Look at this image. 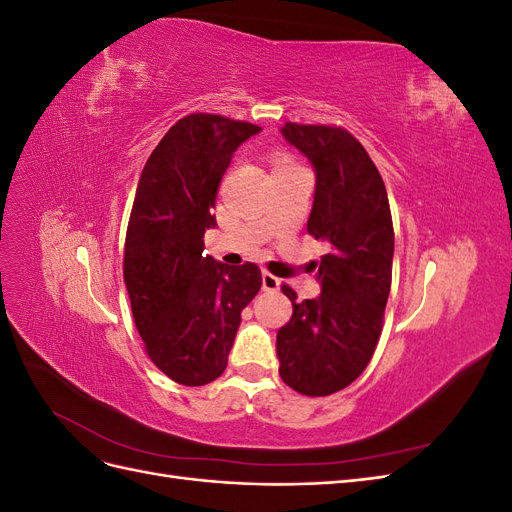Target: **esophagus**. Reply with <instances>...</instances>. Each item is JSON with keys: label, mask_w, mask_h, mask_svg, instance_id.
<instances>
[{"label": "esophagus", "mask_w": 512, "mask_h": 512, "mask_svg": "<svg viewBox=\"0 0 512 512\" xmlns=\"http://www.w3.org/2000/svg\"><path fill=\"white\" fill-rule=\"evenodd\" d=\"M280 288V280L269 271H262V290H277Z\"/></svg>", "instance_id": "obj_1"}]
</instances>
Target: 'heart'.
Here are the masks:
<instances>
[{
	"label": "heart",
	"mask_w": 512,
	"mask_h": 512,
	"mask_svg": "<svg viewBox=\"0 0 512 512\" xmlns=\"http://www.w3.org/2000/svg\"><path fill=\"white\" fill-rule=\"evenodd\" d=\"M271 164H273V170L297 166V162H294V158L290 156L288 151H284V149H275V151L271 153Z\"/></svg>",
	"instance_id": "1"
}]
</instances>
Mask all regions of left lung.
Returning <instances> with one entry per match:
<instances>
[{
  "label": "left lung",
  "mask_w": 512,
  "mask_h": 512,
  "mask_svg": "<svg viewBox=\"0 0 512 512\" xmlns=\"http://www.w3.org/2000/svg\"><path fill=\"white\" fill-rule=\"evenodd\" d=\"M282 134L316 168L307 232L331 252L318 262V299L297 303V292L282 284L292 318L277 331V359L290 389L327 397L359 378L378 346L393 277V218L376 164L346 128L288 121Z\"/></svg>",
  "instance_id": "left-lung-1"
}]
</instances>
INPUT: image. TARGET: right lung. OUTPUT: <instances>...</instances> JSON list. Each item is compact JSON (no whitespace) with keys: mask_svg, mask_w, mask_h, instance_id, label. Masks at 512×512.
I'll list each match as a JSON object with an SVG mask.
<instances>
[{"mask_svg":"<svg viewBox=\"0 0 512 512\" xmlns=\"http://www.w3.org/2000/svg\"><path fill=\"white\" fill-rule=\"evenodd\" d=\"M258 126L192 113L170 128L138 181L123 247V282L147 356L183 386L220 378L262 275L203 256L215 194L232 153Z\"/></svg>","mask_w":512,"mask_h":512,"instance_id":"1","label":"right lung"}]
</instances>
